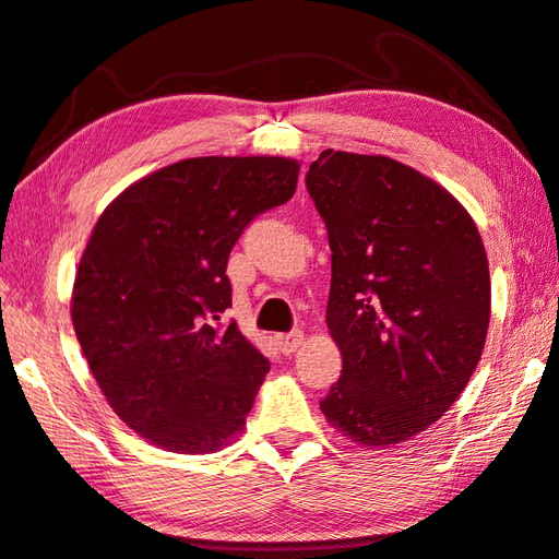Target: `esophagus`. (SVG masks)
<instances>
[{
  "label": "esophagus",
  "instance_id": "34e87169",
  "mask_svg": "<svg viewBox=\"0 0 559 559\" xmlns=\"http://www.w3.org/2000/svg\"><path fill=\"white\" fill-rule=\"evenodd\" d=\"M273 342H276V347L288 357V354L296 352L300 344H302V332L296 330V332H288V334H276V337H273Z\"/></svg>",
  "mask_w": 559,
  "mask_h": 559
}]
</instances>
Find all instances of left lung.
<instances>
[{"label": "left lung", "instance_id": "1", "mask_svg": "<svg viewBox=\"0 0 559 559\" xmlns=\"http://www.w3.org/2000/svg\"><path fill=\"white\" fill-rule=\"evenodd\" d=\"M306 186L328 225V328L342 352L320 411L364 448L405 442L450 411L481 359V235L452 192L389 156L328 148Z\"/></svg>", "mask_w": 559, "mask_h": 559}]
</instances>
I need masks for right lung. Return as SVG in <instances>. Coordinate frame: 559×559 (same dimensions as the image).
Wrapping results in <instances>:
<instances>
[{"label":"right lung","instance_id":"obj_1","mask_svg":"<svg viewBox=\"0 0 559 559\" xmlns=\"http://www.w3.org/2000/svg\"><path fill=\"white\" fill-rule=\"evenodd\" d=\"M283 156H202L148 174L99 215L78 263L70 318L111 411L146 442L217 452L245 430L271 364L237 322L229 251L296 192Z\"/></svg>","mask_w":559,"mask_h":559}]
</instances>
